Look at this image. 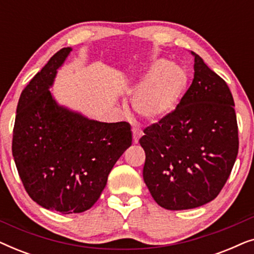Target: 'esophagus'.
<instances>
[{"label":"esophagus","instance_id":"1","mask_svg":"<svg viewBox=\"0 0 254 254\" xmlns=\"http://www.w3.org/2000/svg\"><path fill=\"white\" fill-rule=\"evenodd\" d=\"M131 130H133V142L134 143H137L138 138L142 136V131L136 127H133V129Z\"/></svg>","mask_w":254,"mask_h":254}]
</instances>
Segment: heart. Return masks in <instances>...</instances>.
I'll return each mask as SVG.
<instances>
[{
  "mask_svg": "<svg viewBox=\"0 0 254 254\" xmlns=\"http://www.w3.org/2000/svg\"><path fill=\"white\" fill-rule=\"evenodd\" d=\"M186 86L187 75L182 68L166 60H157L144 81L136 85L138 93L134 109L147 119H162L176 109Z\"/></svg>",
  "mask_w": 254,
  "mask_h": 254,
  "instance_id": "1",
  "label": "heart"
}]
</instances>
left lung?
Segmentation results:
<instances>
[{
  "mask_svg": "<svg viewBox=\"0 0 254 254\" xmlns=\"http://www.w3.org/2000/svg\"><path fill=\"white\" fill-rule=\"evenodd\" d=\"M194 57V78L176 110L144 128L143 179L170 210L192 209L218 195L238 154L235 102L225 81Z\"/></svg>",
  "mask_w": 254,
  "mask_h": 254,
  "instance_id": "obj_1",
  "label": "left lung"
}]
</instances>
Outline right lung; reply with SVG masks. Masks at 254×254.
<instances>
[{
	"label": "right lung",
	"instance_id": "right-lung-1",
	"mask_svg": "<svg viewBox=\"0 0 254 254\" xmlns=\"http://www.w3.org/2000/svg\"><path fill=\"white\" fill-rule=\"evenodd\" d=\"M71 48L55 53L19 97L12 156L31 199L62 214L99 199L116 162L131 144L130 125L99 123L59 106L48 88Z\"/></svg>",
	"mask_w": 254,
	"mask_h": 254
}]
</instances>
